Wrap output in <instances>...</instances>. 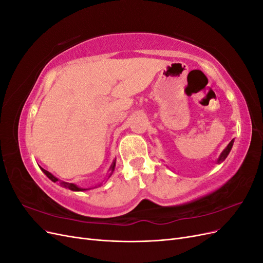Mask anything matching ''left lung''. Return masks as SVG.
<instances>
[{"label": "left lung", "instance_id": "obj_1", "mask_svg": "<svg viewBox=\"0 0 263 263\" xmlns=\"http://www.w3.org/2000/svg\"><path fill=\"white\" fill-rule=\"evenodd\" d=\"M233 145H234V139H233L232 141H230V142H229V144H228V146L226 147V149H225V150H224V151H222V153H221L220 157L218 158V160H217V162H218V163H220L221 161H224V160H225V159L227 158L228 154L230 153V150H232V147H233Z\"/></svg>", "mask_w": 263, "mask_h": 263}]
</instances>
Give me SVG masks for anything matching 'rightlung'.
Segmentation results:
<instances>
[{
  "label": "right lung",
  "mask_w": 263,
  "mask_h": 263,
  "mask_svg": "<svg viewBox=\"0 0 263 263\" xmlns=\"http://www.w3.org/2000/svg\"><path fill=\"white\" fill-rule=\"evenodd\" d=\"M114 168H115V161L113 162V164H112V165H110V170L114 171ZM42 170H43V172L46 174V176L48 177L52 182H57V181H59L57 178L53 177L50 172H48V171L45 170V169H43V168H42ZM60 185L65 186V187H68V189H69V190H71V191H85V190H90V189H81V187H78L76 184H73V183H68V182H63V181H62V182H60Z\"/></svg>",
  "instance_id": "1"
}]
</instances>
